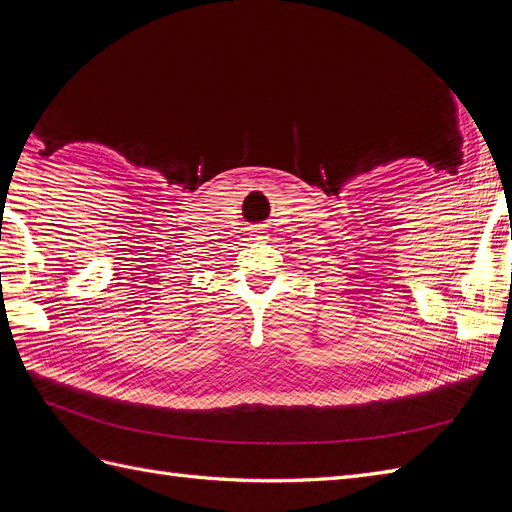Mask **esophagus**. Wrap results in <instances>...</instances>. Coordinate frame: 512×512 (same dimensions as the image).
<instances>
[{"instance_id":"34e87169","label":"esophagus","mask_w":512,"mask_h":512,"mask_svg":"<svg viewBox=\"0 0 512 512\" xmlns=\"http://www.w3.org/2000/svg\"><path fill=\"white\" fill-rule=\"evenodd\" d=\"M250 237L258 241V239H265L267 235H265V230H262L260 226H254V228H250Z\"/></svg>"}]
</instances>
